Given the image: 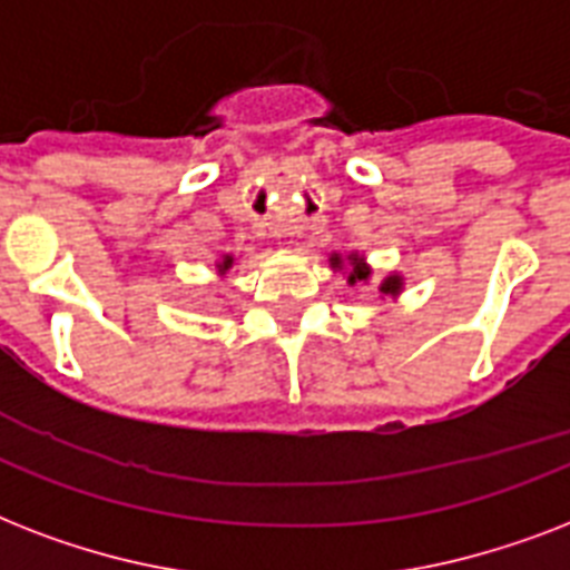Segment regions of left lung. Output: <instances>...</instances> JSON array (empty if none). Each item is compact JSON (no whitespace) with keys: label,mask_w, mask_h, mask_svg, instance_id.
I'll return each instance as SVG.
<instances>
[{"label":"left lung","mask_w":570,"mask_h":570,"mask_svg":"<svg viewBox=\"0 0 570 570\" xmlns=\"http://www.w3.org/2000/svg\"><path fill=\"white\" fill-rule=\"evenodd\" d=\"M346 277L348 284H370V277H373V268H370V263H366L364 254H357V250H352V254H346V257H340V254H331V268H346ZM405 289V277L402 275H387L384 281L379 284V293L390 295V298H399V293Z\"/></svg>","instance_id":"1"}]
</instances>
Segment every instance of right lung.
<instances>
[{"mask_svg":"<svg viewBox=\"0 0 570 570\" xmlns=\"http://www.w3.org/2000/svg\"><path fill=\"white\" fill-rule=\"evenodd\" d=\"M233 266V254H224L218 263H215V268H218V275H227V268Z\"/></svg>","mask_w":570,"mask_h":570,"instance_id":"add662e5","label":"right lung"}]
</instances>
